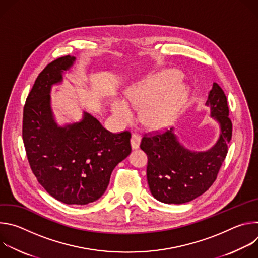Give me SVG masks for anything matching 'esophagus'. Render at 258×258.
<instances>
[{
    "label": "esophagus",
    "instance_id": "esophagus-1",
    "mask_svg": "<svg viewBox=\"0 0 258 258\" xmlns=\"http://www.w3.org/2000/svg\"><path fill=\"white\" fill-rule=\"evenodd\" d=\"M140 143H141V137H140V135L134 133V134L132 135V139H131L132 148H133V149H138L139 146H140Z\"/></svg>",
    "mask_w": 258,
    "mask_h": 258
}]
</instances>
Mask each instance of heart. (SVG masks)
Here are the masks:
<instances>
[{
    "mask_svg": "<svg viewBox=\"0 0 258 258\" xmlns=\"http://www.w3.org/2000/svg\"><path fill=\"white\" fill-rule=\"evenodd\" d=\"M178 78L176 71H169L150 82L135 86L126 92V99L131 105L143 106L141 120L146 126L155 128L165 124L186 100L187 87L179 83L173 84ZM112 110L122 120L133 117L132 108L122 100H116L112 104Z\"/></svg>",
    "mask_w": 258,
    "mask_h": 258,
    "instance_id": "b5f03b06",
    "label": "heart"
}]
</instances>
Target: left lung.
Listing matches in <instances>:
<instances>
[{
    "label": "left lung",
    "mask_w": 258,
    "mask_h": 258,
    "mask_svg": "<svg viewBox=\"0 0 258 258\" xmlns=\"http://www.w3.org/2000/svg\"><path fill=\"white\" fill-rule=\"evenodd\" d=\"M206 104L222 130L217 143L207 152L183 148L172 128L145 134L142 138L140 147L148 156V185L152 195L163 203H186L206 192L228 154L233 124L227 96L216 83L212 85Z\"/></svg>",
    "instance_id": "obj_1"
}]
</instances>
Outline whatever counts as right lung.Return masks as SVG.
I'll return each mask as SVG.
<instances>
[{"label": "right lung", "mask_w": 258, "mask_h": 258, "mask_svg": "<svg viewBox=\"0 0 258 258\" xmlns=\"http://www.w3.org/2000/svg\"><path fill=\"white\" fill-rule=\"evenodd\" d=\"M75 60L57 58L36 78L23 108L22 139L31 171L44 189L65 204L85 205L106 191L112 170L132 151V135L109 132L87 112L80 122L57 126L51 86L62 81Z\"/></svg>", "instance_id": "obj_1"}]
</instances>
